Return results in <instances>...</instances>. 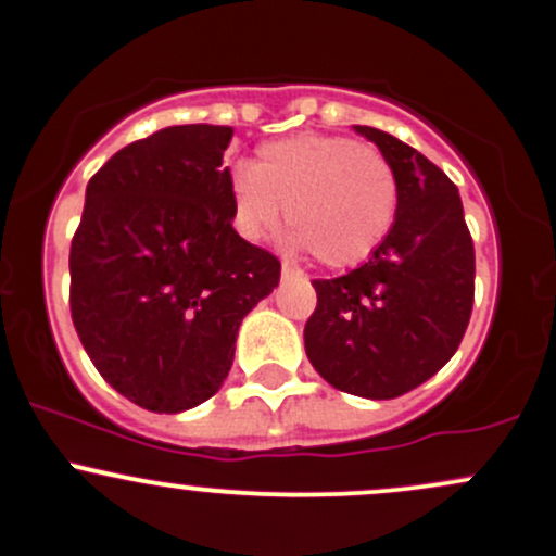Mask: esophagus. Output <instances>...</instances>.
Wrapping results in <instances>:
<instances>
[{
	"label": "esophagus",
	"instance_id": "1",
	"mask_svg": "<svg viewBox=\"0 0 556 556\" xmlns=\"http://www.w3.org/2000/svg\"><path fill=\"white\" fill-rule=\"evenodd\" d=\"M282 277H301V268L295 266V263H282Z\"/></svg>",
	"mask_w": 556,
	"mask_h": 556
}]
</instances>
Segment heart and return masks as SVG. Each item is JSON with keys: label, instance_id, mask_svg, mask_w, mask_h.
I'll return each mask as SVG.
<instances>
[{"label": "heart", "instance_id": "1", "mask_svg": "<svg viewBox=\"0 0 556 556\" xmlns=\"http://www.w3.org/2000/svg\"><path fill=\"white\" fill-rule=\"evenodd\" d=\"M231 215L244 239H263L282 220L295 242L330 268L359 266L394 229L400 184L370 143L301 132L263 143L253 165L231 170Z\"/></svg>", "mask_w": 556, "mask_h": 556}]
</instances>
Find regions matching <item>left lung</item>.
Masks as SVG:
<instances>
[{"label":"left lung","instance_id":"obj_1","mask_svg":"<svg viewBox=\"0 0 556 556\" xmlns=\"http://www.w3.org/2000/svg\"><path fill=\"white\" fill-rule=\"evenodd\" d=\"M356 132L394 167L400 210L370 261L314 279L317 308L303 341L314 370L338 391L394 400L458 352L475 306V242L458 189L434 162L376 127Z\"/></svg>","mask_w":556,"mask_h":556}]
</instances>
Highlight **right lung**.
<instances>
[{"mask_svg": "<svg viewBox=\"0 0 556 556\" xmlns=\"http://www.w3.org/2000/svg\"><path fill=\"white\" fill-rule=\"evenodd\" d=\"M231 127L178 125L125 146L87 184L68 306L96 370L151 413H180L226 381L244 314L279 258L233 231Z\"/></svg>", "mask_w": 556, "mask_h": 556, "instance_id": "obj_1", "label": "right lung"}]
</instances>
